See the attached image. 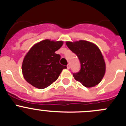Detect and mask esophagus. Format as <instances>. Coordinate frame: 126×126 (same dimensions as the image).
<instances>
[{
  "instance_id": "1",
  "label": "esophagus",
  "mask_w": 126,
  "mask_h": 126,
  "mask_svg": "<svg viewBox=\"0 0 126 126\" xmlns=\"http://www.w3.org/2000/svg\"><path fill=\"white\" fill-rule=\"evenodd\" d=\"M67 68H68V69H70V64H68V65H67Z\"/></svg>"
}]
</instances>
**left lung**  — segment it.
Returning <instances> with one entry per match:
<instances>
[{"mask_svg":"<svg viewBox=\"0 0 126 126\" xmlns=\"http://www.w3.org/2000/svg\"><path fill=\"white\" fill-rule=\"evenodd\" d=\"M66 45L80 62V70L73 73L75 79L85 87L98 85L105 73V63L99 48L95 44L83 40L67 41Z\"/></svg>","mask_w":126,"mask_h":126,"instance_id":"8db88e82","label":"left lung"}]
</instances>
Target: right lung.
Masks as SVG:
<instances>
[{"mask_svg": "<svg viewBox=\"0 0 126 126\" xmlns=\"http://www.w3.org/2000/svg\"><path fill=\"white\" fill-rule=\"evenodd\" d=\"M63 41L45 39L34 45L24 58L22 71L24 78L34 87L43 89L58 79L66 66L60 63L61 56L55 53Z\"/></svg>", "mask_w": 126, "mask_h": 126, "instance_id": "1", "label": "right lung"}]
</instances>
